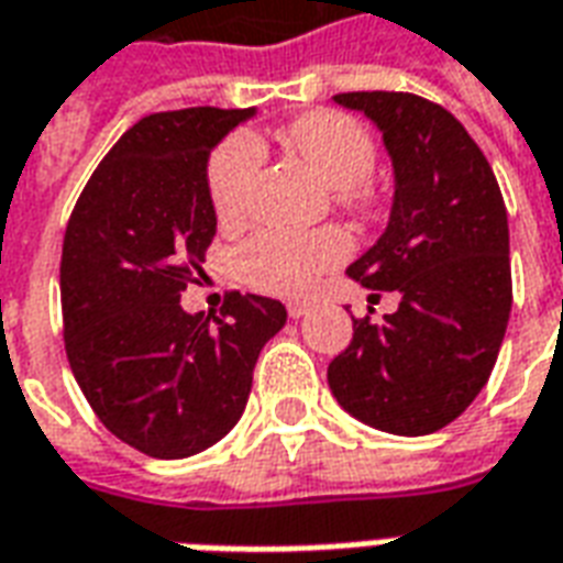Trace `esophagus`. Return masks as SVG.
<instances>
[{
	"mask_svg": "<svg viewBox=\"0 0 563 563\" xmlns=\"http://www.w3.org/2000/svg\"><path fill=\"white\" fill-rule=\"evenodd\" d=\"M307 310H310L307 301H286V313H289V319H301Z\"/></svg>",
	"mask_w": 563,
	"mask_h": 563,
	"instance_id": "34e87169",
	"label": "esophagus"
}]
</instances>
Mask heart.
I'll list each match as a JSON object with an SVG mask.
<instances>
[{
  "instance_id": "heart-1",
  "label": "heart",
  "mask_w": 563,
  "mask_h": 563,
  "mask_svg": "<svg viewBox=\"0 0 563 563\" xmlns=\"http://www.w3.org/2000/svg\"><path fill=\"white\" fill-rule=\"evenodd\" d=\"M280 141L322 184L334 189L343 208L367 210L374 205L367 177L377 162V141L362 120L343 111H307L280 129ZM256 174L258 147L246 135H232L210 153L208 198L222 225H234L246 217ZM346 256L350 241L338 229H265L238 246L234 271L258 292L307 295Z\"/></svg>"
}]
</instances>
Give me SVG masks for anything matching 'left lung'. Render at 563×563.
Wrapping results in <instances>:
<instances>
[{"label": "left lung", "mask_w": 563, "mask_h": 563, "mask_svg": "<svg viewBox=\"0 0 563 563\" xmlns=\"http://www.w3.org/2000/svg\"><path fill=\"white\" fill-rule=\"evenodd\" d=\"M334 102L377 123L395 165L389 229L346 274L377 298L398 292L401 305L379 322L353 319L329 386L365 424L431 434L471 407L504 343L507 205L483 150L443 104L386 90L338 92Z\"/></svg>", "instance_id": "8db88e82"}]
</instances>
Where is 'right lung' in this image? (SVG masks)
<instances>
[{"mask_svg":"<svg viewBox=\"0 0 563 563\" xmlns=\"http://www.w3.org/2000/svg\"><path fill=\"white\" fill-rule=\"evenodd\" d=\"M250 114L144 117L108 150L68 217V365L99 422L150 459H186L229 434L262 346L286 325V307L253 292H225L213 319L180 307L217 234L210 147Z\"/></svg>","mask_w":563,"mask_h":563,"instance_id":"add662e5","label":"right lung"}]
</instances>
